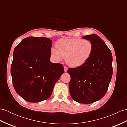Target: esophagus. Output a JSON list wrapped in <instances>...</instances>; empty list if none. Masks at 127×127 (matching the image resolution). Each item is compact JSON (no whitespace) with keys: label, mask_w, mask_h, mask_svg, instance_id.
I'll list each match as a JSON object with an SVG mask.
<instances>
[{"label":"esophagus","mask_w":127,"mask_h":127,"mask_svg":"<svg viewBox=\"0 0 127 127\" xmlns=\"http://www.w3.org/2000/svg\"><path fill=\"white\" fill-rule=\"evenodd\" d=\"M64 70L65 72H67V71H68V68L66 66H64Z\"/></svg>","instance_id":"34e87169"}]
</instances>
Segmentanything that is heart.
<instances>
[{
    "label": "heart",
    "instance_id": "b5f03b06",
    "mask_svg": "<svg viewBox=\"0 0 127 127\" xmlns=\"http://www.w3.org/2000/svg\"><path fill=\"white\" fill-rule=\"evenodd\" d=\"M56 48L51 49V55L56 61L65 58L66 63L72 67L84 64L90 58L93 50L92 42L80 39H61L56 42Z\"/></svg>",
    "mask_w": 127,
    "mask_h": 127
}]
</instances>
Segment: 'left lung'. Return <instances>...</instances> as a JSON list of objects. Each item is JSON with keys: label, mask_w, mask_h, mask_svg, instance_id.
<instances>
[{"label": "left lung", "mask_w": 127, "mask_h": 127, "mask_svg": "<svg viewBox=\"0 0 127 127\" xmlns=\"http://www.w3.org/2000/svg\"><path fill=\"white\" fill-rule=\"evenodd\" d=\"M82 38L92 42V52L82 65L68 69L71 77L69 87L72 99L88 104L101 99L106 93L112 76V56L97 35H88Z\"/></svg>", "instance_id": "obj_1"}]
</instances>
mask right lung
<instances>
[{
    "mask_svg": "<svg viewBox=\"0 0 127 127\" xmlns=\"http://www.w3.org/2000/svg\"><path fill=\"white\" fill-rule=\"evenodd\" d=\"M52 40L27 37L15 48L11 66L13 87L19 95L31 102L49 98L64 72L61 64L50 62Z\"/></svg>",
    "mask_w": 127,
    "mask_h": 127,
    "instance_id": "right-lung-1",
    "label": "right lung"
}]
</instances>
